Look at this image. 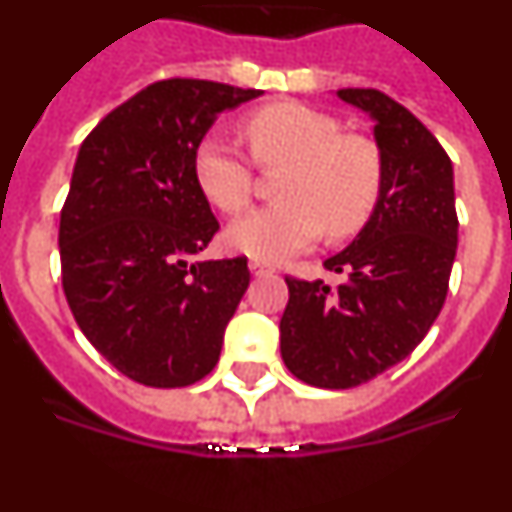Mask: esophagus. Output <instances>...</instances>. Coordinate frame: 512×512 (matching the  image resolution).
Listing matches in <instances>:
<instances>
[{"mask_svg":"<svg viewBox=\"0 0 512 512\" xmlns=\"http://www.w3.org/2000/svg\"><path fill=\"white\" fill-rule=\"evenodd\" d=\"M248 269H251L253 277H269V274H274V266L264 264V261H251Z\"/></svg>","mask_w":512,"mask_h":512,"instance_id":"34e87169","label":"esophagus"}]
</instances>
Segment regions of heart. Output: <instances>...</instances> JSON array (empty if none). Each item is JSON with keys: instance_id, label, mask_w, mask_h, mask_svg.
<instances>
[{"instance_id": "heart-1", "label": "heart", "mask_w": 512, "mask_h": 512, "mask_svg": "<svg viewBox=\"0 0 512 512\" xmlns=\"http://www.w3.org/2000/svg\"><path fill=\"white\" fill-rule=\"evenodd\" d=\"M246 135L261 166H287L279 182L284 202L235 220L225 233L230 251L277 264L310 248L323 228L330 238H346L369 220L382 192V156L372 140L343 135L336 117L300 102L253 112ZM192 169L217 210L233 215L251 202V164L223 138H202Z\"/></svg>"}]
</instances>
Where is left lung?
Wrapping results in <instances>:
<instances>
[{
    "instance_id": "left-lung-1",
    "label": "left lung",
    "mask_w": 512,
    "mask_h": 512,
    "mask_svg": "<svg viewBox=\"0 0 512 512\" xmlns=\"http://www.w3.org/2000/svg\"><path fill=\"white\" fill-rule=\"evenodd\" d=\"M336 97L374 122L382 192L354 241L323 261L346 282L287 277L282 359L323 390L364 384L413 354L446 300L459 241L454 166L431 130L377 89Z\"/></svg>"
}]
</instances>
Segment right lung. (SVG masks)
Segmentation results:
<instances>
[{
    "label": "right lung",
    "instance_id": "obj_1",
    "mask_svg": "<svg viewBox=\"0 0 512 512\" xmlns=\"http://www.w3.org/2000/svg\"><path fill=\"white\" fill-rule=\"evenodd\" d=\"M264 94L166 79L81 143L61 210L63 292L81 333L146 387H187L215 369L248 261L197 259L217 220L194 182V148L217 115Z\"/></svg>",
    "mask_w": 512,
    "mask_h": 512
}]
</instances>
